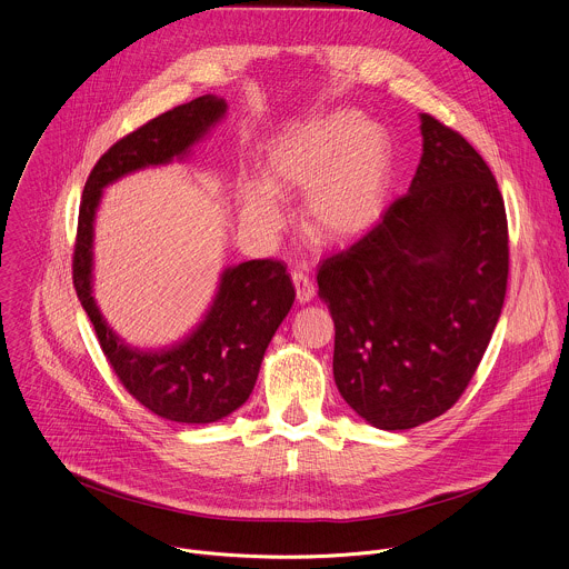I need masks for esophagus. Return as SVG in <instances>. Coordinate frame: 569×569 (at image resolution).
<instances>
[{
  "label": "esophagus",
  "mask_w": 569,
  "mask_h": 569,
  "mask_svg": "<svg viewBox=\"0 0 569 569\" xmlns=\"http://www.w3.org/2000/svg\"><path fill=\"white\" fill-rule=\"evenodd\" d=\"M291 280H293V287H296V298H298V302H311L313 300V296H316V287H313V282H311V278L307 276V273H302V271H293L291 273Z\"/></svg>",
  "instance_id": "esophagus-1"
}]
</instances>
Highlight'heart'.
<instances>
[{"label":"heart","instance_id":"obj_1","mask_svg":"<svg viewBox=\"0 0 569 569\" xmlns=\"http://www.w3.org/2000/svg\"><path fill=\"white\" fill-rule=\"evenodd\" d=\"M393 182V142L387 129L356 111H331L269 144L260 180L238 182L249 224H280L278 198L302 191L300 227L320 244H345L371 231Z\"/></svg>","mask_w":569,"mask_h":569}]
</instances>
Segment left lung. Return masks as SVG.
<instances>
[{
	"label": "left lung",
	"instance_id": "left-lung-1",
	"mask_svg": "<svg viewBox=\"0 0 569 569\" xmlns=\"http://www.w3.org/2000/svg\"><path fill=\"white\" fill-rule=\"evenodd\" d=\"M420 133L407 196L318 271L336 327L338 391L387 431L433 420L462 396L500 318L509 273L505 202L489 167L427 113Z\"/></svg>",
	"mask_w": 569,
	"mask_h": 569
}]
</instances>
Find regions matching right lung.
Wrapping results in <instances>:
<instances>
[{
  "instance_id": "obj_1",
  "label": "right lung",
  "mask_w": 569,
  "mask_h": 569,
  "mask_svg": "<svg viewBox=\"0 0 569 569\" xmlns=\"http://www.w3.org/2000/svg\"><path fill=\"white\" fill-rule=\"evenodd\" d=\"M224 113L222 98L202 96L153 118L98 160L80 202L73 253L78 298L127 391L149 411L176 422H216L247 402L264 351L296 300L287 264L269 258L224 269L204 320L184 340L140 351L107 325L96 305L93 222L104 187L133 171L184 158Z\"/></svg>"
}]
</instances>
